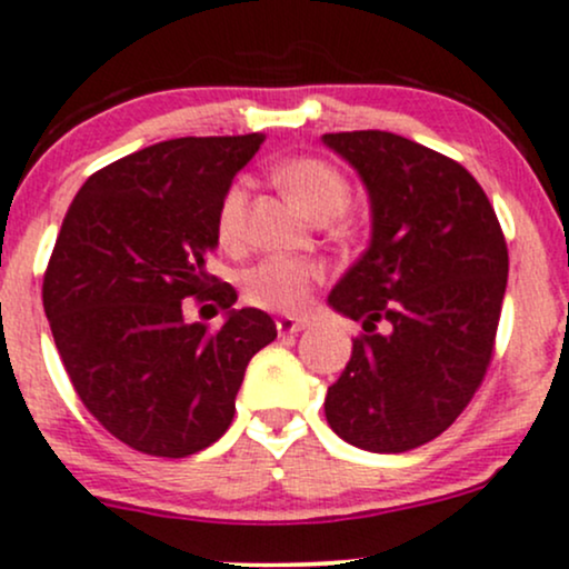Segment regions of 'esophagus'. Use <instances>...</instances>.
<instances>
[{"label": "esophagus", "mask_w": 569, "mask_h": 569, "mask_svg": "<svg viewBox=\"0 0 569 569\" xmlns=\"http://www.w3.org/2000/svg\"><path fill=\"white\" fill-rule=\"evenodd\" d=\"M274 327H278V335H297L300 330H305V321L302 319H295V316H280L278 321H274Z\"/></svg>", "instance_id": "esophagus-1"}]
</instances>
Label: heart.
Masks as SVG:
<instances>
[{
  "instance_id": "1",
  "label": "heart",
  "mask_w": 569,
  "mask_h": 569,
  "mask_svg": "<svg viewBox=\"0 0 569 569\" xmlns=\"http://www.w3.org/2000/svg\"><path fill=\"white\" fill-rule=\"evenodd\" d=\"M278 182L295 196V201L313 220H330L349 204V179L332 163L321 158H289L274 166ZM244 214H248V179H234L226 188L218 204V239L223 244H237L244 234ZM321 278V267L295 256H269L242 274L244 300L256 308L291 310L302 308L310 295V286Z\"/></svg>"
}]
</instances>
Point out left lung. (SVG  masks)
<instances>
[{"label":"left lung","mask_w":569,"mask_h":569,"mask_svg":"<svg viewBox=\"0 0 569 569\" xmlns=\"http://www.w3.org/2000/svg\"><path fill=\"white\" fill-rule=\"evenodd\" d=\"M321 141L370 201L368 250L327 297L365 330L327 390V422L360 450H415L458 420L486 376L510 269L505 234L456 160L387 130Z\"/></svg>","instance_id":"1"}]
</instances>
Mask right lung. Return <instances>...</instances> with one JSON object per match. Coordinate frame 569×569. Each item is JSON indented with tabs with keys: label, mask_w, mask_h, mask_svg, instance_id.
<instances>
[{
	"label": "right lung",
	"mask_w": 569,
	"mask_h": 569,
	"mask_svg": "<svg viewBox=\"0 0 569 569\" xmlns=\"http://www.w3.org/2000/svg\"><path fill=\"white\" fill-rule=\"evenodd\" d=\"M261 133L171 139L81 184L59 229L43 308L64 370L94 420L133 450L184 458L234 420L250 357L278 338L259 308L207 272L218 204ZM184 296L227 310L214 331Z\"/></svg>",
	"instance_id": "right-lung-1"
}]
</instances>
